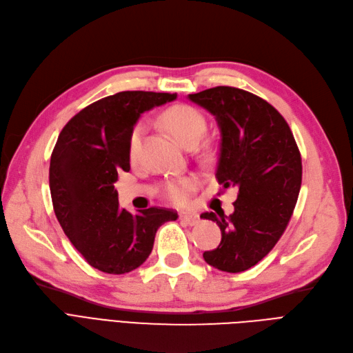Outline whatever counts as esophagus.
<instances>
[{"label":"esophagus","instance_id":"34e87169","mask_svg":"<svg viewBox=\"0 0 353 353\" xmlns=\"http://www.w3.org/2000/svg\"><path fill=\"white\" fill-rule=\"evenodd\" d=\"M180 221H181V223L188 224V225H198L201 223V218L196 214L183 212V214H180Z\"/></svg>","mask_w":353,"mask_h":353}]
</instances>
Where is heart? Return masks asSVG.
I'll list each match as a JSON object with an SVG mask.
<instances>
[{"label":"heart","instance_id":"heart-1","mask_svg":"<svg viewBox=\"0 0 353 353\" xmlns=\"http://www.w3.org/2000/svg\"><path fill=\"white\" fill-rule=\"evenodd\" d=\"M161 121L165 128L180 143L190 145V143H198L203 137L206 130L205 116L189 104H174L163 112ZM143 137V126L137 125L129 137L128 151L130 159H135L138 155L141 141ZM199 180L194 176H186L170 180L164 188V193L167 199L176 205H186L190 201L192 193L198 189Z\"/></svg>","mask_w":353,"mask_h":353}]
</instances>
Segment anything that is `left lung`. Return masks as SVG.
Listing matches in <instances>:
<instances>
[{
    "label": "left lung",
    "instance_id": "8db88e82",
    "mask_svg": "<svg viewBox=\"0 0 353 353\" xmlns=\"http://www.w3.org/2000/svg\"><path fill=\"white\" fill-rule=\"evenodd\" d=\"M189 100L218 123V183L239 189L231 215H201L221 228L219 245L203 259L223 272H244L275 247L290 223L301 189V154L283 116L249 91L219 85Z\"/></svg>",
    "mask_w": 353,
    "mask_h": 353
}]
</instances>
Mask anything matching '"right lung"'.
<instances>
[{
    "label": "right lung",
    "instance_id": "right-lung-1",
    "mask_svg": "<svg viewBox=\"0 0 353 353\" xmlns=\"http://www.w3.org/2000/svg\"><path fill=\"white\" fill-rule=\"evenodd\" d=\"M177 94L121 91L91 103L63 126L50 155L49 188L59 224L85 262L122 275L148 259L155 232L177 212L148 208L121 210L113 186L129 172L128 143L141 113Z\"/></svg>",
    "mask_w": 353,
    "mask_h": 353
}]
</instances>
